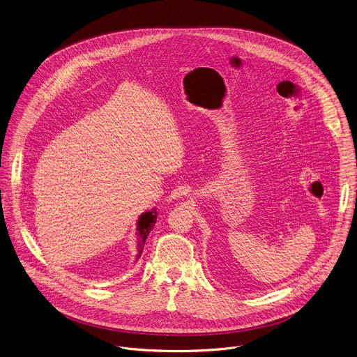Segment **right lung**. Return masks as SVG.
<instances>
[{"mask_svg": "<svg viewBox=\"0 0 357 357\" xmlns=\"http://www.w3.org/2000/svg\"><path fill=\"white\" fill-rule=\"evenodd\" d=\"M155 220H157V211L155 208H153L151 211L146 213V214L141 215L139 218V222H138V234H139V244H138V258L142 255L143 245L146 243V238L150 233V230L153 229V226L155 225Z\"/></svg>", "mask_w": 357, "mask_h": 357, "instance_id": "add662e5", "label": "right lung"}]
</instances>
